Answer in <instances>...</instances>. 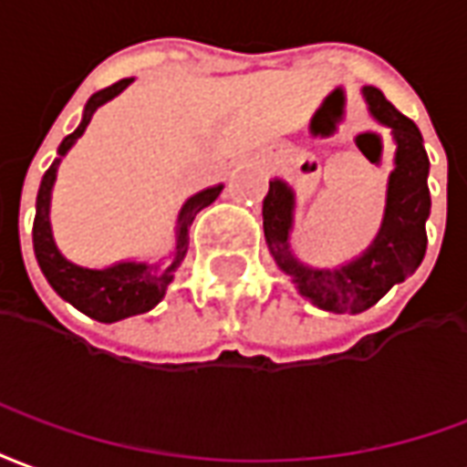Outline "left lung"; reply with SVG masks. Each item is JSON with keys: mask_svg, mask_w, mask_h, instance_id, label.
<instances>
[{"mask_svg": "<svg viewBox=\"0 0 467 467\" xmlns=\"http://www.w3.org/2000/svg\"><path fill=\"white\" fill-rule=\"evenodd\" d=\"M373 117L386 124L396 139V171L388 182L386 219L373 246L348 266L308 268L298 264L288 248V231L294 221V193L284 182L268 183L264 199V234L271 256L285 274L294 275L298 291L331 313H360L376 306L383 296L420 266L428 248L425 219L431 213L428 192V154L418 126L403 117L376 87L363 89Z\"/></svg>", "mask_w": 467, "mask_h": 467, "instance_id": "obj_1", "label": "left lung"}]
</instances>
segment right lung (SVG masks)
Segmentation results:
<instances>
[{"label": "right lung", "mask_w": 467, "mask_h": 467, "mask_svg": "<svg viewBox=\"0 0 467 467\" xmlns=\"http://www.w3.org/2000/svg\"><path fill=\"white\" fill-rule=\"evenodd\" d=\"M131 79H121L111 84L107 89H99L91 94V99L84 107V119L81 124L71 131L64 141L59 144V159L47 169L39 183V193H36V216H34L32 226V241H34V256L39 261L42 274L54 291L69 301L74 308L87 313L89 318L101 323H114L129 316H139V313L151 311L166 294V285L171 284L173 268L179 266L189 251V229H192L193 219L201 209H206L209 203L216 201L223 186H213L206 192L196 193L183 203L182 216H179V231H176V251L169 261H163L161 266H146V264H117V266L104 268V271H91V268H81L69 264L61 256L57 246H54L52 229H49V192L54 186V176H57V166H59L61 156L67 154L71 144L84 134V129L89 126L91 114L97 111L104 101L114 99L119 91H124Z\"/></svg>", "instance_id": "obj_1"}]
</instances>
